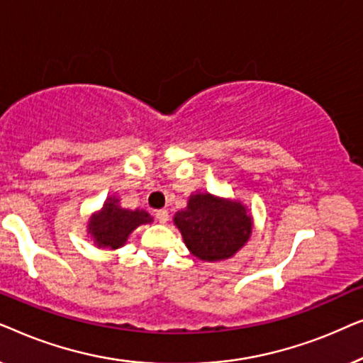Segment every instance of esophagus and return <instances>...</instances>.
Segmentation results:
<instances>
[{"label": "esophagus", "instance_id": "esophagus-1", "mask_svg": "<svg viewBox=\"0 0 363 363\" xmlns=\"http://www.w3.org/2000/svg\"><path fill=\"white\" fill-rule=\"evenodd\" d=\"M155 216H157V220L160 221V223H167V220H168V211H167V210H158V211L155 213Z\"/></svg>", "mask_w": 363, "mask_h": 363}]
</instances>
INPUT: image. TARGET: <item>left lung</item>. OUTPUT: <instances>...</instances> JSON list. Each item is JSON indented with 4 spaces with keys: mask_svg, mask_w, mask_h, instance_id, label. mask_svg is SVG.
Instances as JSON below:
<instances>
[{
    "mask_svg": "<svg viewBox=\"0 0 363 363\" xmlns=\"http://www.w3.org/2000/svg\"><path fill=\"white\" fill-rule=\"evenodd\" d=\"M173 223L188 251L198 259L215 262L235 256L250 240L252 218L241 201L211 193H193Z\"/></svg>",
    "mask_w": 363,
    "mask_h": 363,
    "instance_id": "1",
    "label": "left lung"
}]
</instances>
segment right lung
Returning <instances> with one entry per match:
<instances>
[{
	"label": "right lung",
	"mask_w": 363,
	"mask_h": 363,
	"mask_svg": "<svg viewBox=\"0 0 363 363\" xmlns=\"http://www.w3.org/2000/svg\"><path fill=\"white\" fill-rule=\"evenodd\" d=\"M152 221L153 218L145 210H125L118 205L117 196H108L102 210L89 220L87 233L99 247L117 250L125 245L135 228Z\"/></svg>",
	"instance_id": "right-lung-1"
}]
</instances>
